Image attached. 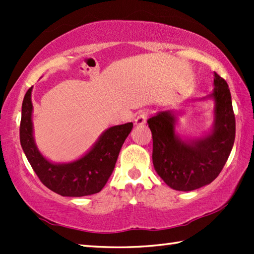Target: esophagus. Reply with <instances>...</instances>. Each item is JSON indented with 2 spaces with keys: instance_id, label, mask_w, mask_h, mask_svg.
<instances>
[{
  "instance_id": "34e87169",
  "label": "esophagus",
  "mask_w": 254,
  "mask_h": 254,
  "mask_svg": "<svg viewBox=\"0 0 254 254\" xmlns=\"http://www.w3.org/2000/svg\"><path fill=\"white\" fill-rule=\"evenodd\" d=\"M147 117H148V112H146V111L139 112L138 116L136 117V120H134V125H137V126L144 125L147 122Z\"/></svg>"
}]
</instances>
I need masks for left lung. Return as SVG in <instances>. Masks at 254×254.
<instances>
[{"mask_svg":"<svg viewBox=\"0 0 254 254\" xmlns=\"http://www.w3.org/2000/svg\"><path fill=\"white\" fill-rule=\"evenodd\" d=\"M215 102L211 131L197 139H182L175 132L177 116L159 112L148 120L152 132V162L171 189L193 190L213 182L228 160L236 137V120L227 82L214 72ZM206 97L201 98L205 100Z\"/></svg>","mask_w":254,"mask_h":254,"instance_id":"8db88e82","label":"left lung"}]
</instances>
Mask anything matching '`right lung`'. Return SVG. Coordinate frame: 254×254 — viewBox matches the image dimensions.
<instances>
[{
    "label": "right lung",
    "instance_id": "add662e5",
    "mask_svg": "<svg viewBox=\"0 0 254 254\" xmlns=\"http://www.w3.org/2000/svg\"><path fill=\"white\" fill-rule=\"evenodd\" d=\"M32 90L30 87L24 96L19 139L35 173L41 183L61 196L81 197L98 193L113 173L123 143L132 129V123L106 129L90 151L75 161L53 163L39 152L35 143Z\"/></svg>",
    "mask_w": 254,
    "mask_h": 254
}]
</instances>
